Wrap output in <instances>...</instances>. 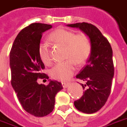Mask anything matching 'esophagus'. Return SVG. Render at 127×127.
Wrapping results in <instances>:
<instances>
[{"instance_id":"esophagus-1","label":"esophagus","mask_w":127,"mask_h":127,"mask_svg":"<svg viewBox=\"0 0 127 127\" xmlns=\"http://www.w3.org/2000/svg\"><path fill=\"white\" fill-rule=\"evenodd\" d=\"M62 85H63V88H66L67 87H69V84L67 83V82H62Z\"/></svg>"}]
</instances>
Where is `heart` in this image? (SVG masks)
Listing matches in <instances>:
<instances>
[{
  "label": "heart",
  "mask_w": 127,
  "mask_h": 127,
  "mask_svg": "<svg viewBox=\"0 0 127 127\" xmlns=\"http://www.w3.org/2000/svg\"><path fill=\"white\" fill-rule=\"evenodd\" d=\"M49 39L56 45L64 47V59L66 61L56 64L50 71L51 77L56 80L64 82L72 76L76 64L80 65L87 60L91 52V42L84 33L75 34L69 30L58 29L49 36ZM38 56L43 63L50 66L52 61L48 45L45 42L38 46Z\"/></svg>",
  "instance_id": "heart-1"
}]
</instances>
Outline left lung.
<instances>
[{"instance_id":"8db88e82","label":"left lung","mask_w":127,"mask_h":127,"mask_svg":"<svg viewBox=\"0 0 127 127\" xmlns=\"http://www.w3.org/2000/svg\"><path fill=\"white\" fill-rule=\"evenodd\" d=\"M78 28L88 36L91 42V53L87 64L76 76L85 82L84 94L74 102L77 109L85 113L97 112L107 102L111 92L114 75L113 51L107 39L97 27L87 23L66 25Z\"/></svg>"}]
</instances>
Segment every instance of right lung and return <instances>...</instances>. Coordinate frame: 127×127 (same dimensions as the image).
<instances>
[{"label":"right lung","mask_w":127,"mask_h":127,"mask_svg":"<svg viewBox=\"0 0 127 127\" xmlns=\"http://www.w3.org/2000/svg\"><path fill=\"white\" fill-rule=\"evenodd\" d=\"M50 25L33 23L18 34L9 54L11 86L18 99L27 113L36 117L47 116L54 110L55 97L63 89L61 82L49 80L47 86L37 82L38 78H49L41 73L45 65L38 56L42 33Z\"/></svg>","instance_id":"obj_1"}]
</instances>
